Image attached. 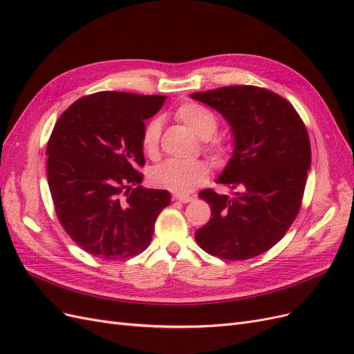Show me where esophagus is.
I'll return each instance as SVG.
<instances>
[{
	"mask_svg": "<svg viewBox=\"0 0 354 354\" xmlns=\"http://www.w3.org/2000/svg\"><path fill=\"white\" fill-rule=\"evenodd\" d=\"M174 201H178V202H183V203H187V202H192L194 201V196H187V195H174L173 196Z\"/></svg>",
	"mask_w": 354,
	"mask_h": 354,
	"instance_id": "34e87169",
	"label": "esophagus"
}]
</instances>
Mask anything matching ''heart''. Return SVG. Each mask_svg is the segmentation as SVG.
<instances>
[{"mask_svg":"<svg viewBox=\"0 0 354 354\" xmlns=\"http://www.w3.org/2000/svg\"><path fill=\"white\" fill-rule=\"evenodd\" d=\"M176 118L201 138L212 137L218 128V116L203 104L194 102L181 104L176 112ZM159 137L160 122L155 120L146 124L142 133V149L149 158L153 159L159 155ZM207 146L217 158L226 153V146L217 138H214V140L209 138ZM208 176L209 167L203 160L185 162V160L169 159L152 169L151 180L158 187L171 190L178 195H185L205 183Z\"/></svg>","mask_w":354,"mask_h":354,"instance_id":"obj_1","label":"heart"}]
</instances>
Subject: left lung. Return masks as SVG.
<instances>
[{
	"instance_id": "8db88e82",
	"label": "left lung",
	"mask_w": 354,
	"mask_h": 354,
	"mask_svg": "<svg viewBox=\"0 0 354 354\" xmlns=\"http://www.w3.org/2000/svg\"><path fill=\"white\" fill-rule=\"evenodd\" d=\"M190 97L216 109L232 127L233 153L217 183L238 189L232 198L211 189L201 192L212 218L196 230L195 239L220 259H252L283 238L301 207L312 162L306 125L288 100L254 85Z\"/></svg>"
}]
</instances>
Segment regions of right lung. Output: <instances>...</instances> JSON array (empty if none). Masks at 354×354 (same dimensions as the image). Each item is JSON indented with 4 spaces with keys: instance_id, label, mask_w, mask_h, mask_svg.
I'll return each mask as SVG.
<instances>
[{
    "instance_id": "obj_1",
    "label": "right lung",
    "mask_w": 354,
    "mask_h": 354,
    "mask_svg": "<svg viewBox=\"0 0 354 354\" xmlns=\"http://www.w3.org/2000/svg\"><path fill=\"white\" fill-rule=\"evenodd\" d=\"M167 95L100 91L62 113L47 145V177L62 227L103 260L143 252L168 190L140 186L142 133Z\"/></svg>"
}]
</instances>
